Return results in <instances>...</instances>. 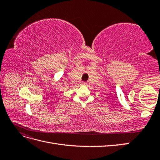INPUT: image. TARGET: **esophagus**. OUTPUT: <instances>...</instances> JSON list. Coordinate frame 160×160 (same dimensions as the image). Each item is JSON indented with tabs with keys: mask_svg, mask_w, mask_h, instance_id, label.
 Masks as SVG:
<instances>
[{
	"mask_svg": "<svg viewBox=\"0 0 160 160\" xmlns=\"http://www.w3.org/2000/svg\"><path fill=\"white\" fill-rule=\"evenodd\" d=\"M82 85H87V83H86V82H83V83H82Z\"/></svg>",
	"mask_w": 160,
	"mask_h": 160,
	"instance_id": "esophagus-1",
	"label": "esophagus"
}]
</instances>
